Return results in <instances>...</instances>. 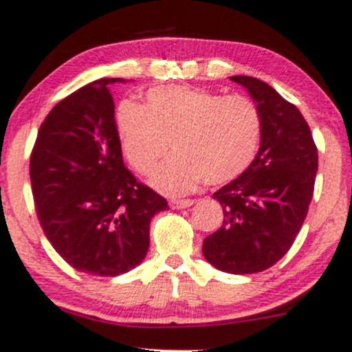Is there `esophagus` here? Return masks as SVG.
<instances>
[{"label":"esophagus","mask_w":352,"mask_h":352,"mask_svg":"<svg viewBox=\"0 0 352 352\" xmlns=\"http://www.w3.org/2000/svg\"><path fill=\"white\" fill-rule=\"evenodd\" d=\"M195 204V199H170V206L173 209H185Z\"/></svg>","instance_id":"esophagus-1"}]
</instances>
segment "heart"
<instances>
[{"instance_id": "1", "label": "heart", "mask_w": 352, "mask_h": 352, "mask_svg": "<svg viewBox=\"0 0 352 352\" xmlns=\"http://www.w3.org/2000/svg\"><path fill=\"white\" fill-rule=\"evenodd\" d=\"M256 105L242 96L224 97L188 86L155 87L144 107L123 102L117 110V135L130 166L149 175L153 184L172 195L201 186L229 184L255 161L261 141Z\"/></svg>"}]
</instances>
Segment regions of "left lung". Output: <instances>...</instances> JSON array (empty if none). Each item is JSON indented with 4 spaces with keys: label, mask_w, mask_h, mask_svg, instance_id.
Here are the masks:
<instances>
[{
    "label": "left lung",
    "mask_w": 352,
    "mask_h": 352,
    "mask_svg": "<svg viewBox=\"0 0 352 352\" xmlns=\"http://www.w3.org/2000/svg\"><path fill=\"white\" fill-rule=\"evenodd\" d=\"M256 102L261 141L255 161L212 195L222 226L203 242L214 268L232 274L268 270L292 247L314 197L317 146L299 109L252 76H230Z\"/></svg>",
    "instance_id": "8db88e82"
}]
</instances>
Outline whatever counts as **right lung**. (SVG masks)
<instances>
[{
	"label": "right lung",
	"instance_id": "right-lung-1",
	"mask_svg": "<svg viewBox=\"0 0 352 352\" xmlns=\"http://www.w3.org/2000/svg\"><path fill=\"white\" fill-rule=\"evenodd\" d=\"M102 78L65 97L40 126L30 184L43 234L74 270L118 276L144 260L166 198L124 167L115 104Z\"/></svg>",
	"mask_w": 352,
	"mask_h": 352
}]
</instances>
